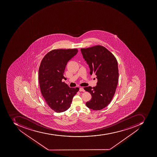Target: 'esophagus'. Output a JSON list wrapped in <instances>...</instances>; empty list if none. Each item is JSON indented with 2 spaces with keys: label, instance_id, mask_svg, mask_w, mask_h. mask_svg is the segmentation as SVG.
<instances>
[{
  "label": "esophagus",
  "instance_id": "obj_1",
  "mask_svg": "<svg viewBox=\"0 0 157 157\" xmlns=\"http://www.w3.org/2000/svg\"><path fill=\"white\" fill-rule=\"evenodd\" d=\"M79 91H83V92H84V91H85V90H84V88H80V89H79Z\"/></svg>",
  "mask_w": 157,
  "mask_h": 157
}]
</instances>
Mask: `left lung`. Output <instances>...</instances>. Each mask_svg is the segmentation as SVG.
Listing matches in <instances>:
<instances>
[{
	"instance_id": "1",
	"label": "left lung",
	"mask_w": 157,
	"mask_h": 157,
	"mask_svg": "<svg viewBox=\"0 0 157 157\" xmlns=\"http://www.w3.org/2000/svg\"><path fill=\"white\" fill-rule=\"evenodd\" d=\"M83 58L89 64L90 75L94 74L97 85L84 90L91 95L86 106L94 110H100L107 107L116 93L118 81V63L114 55L107 48L96 45L81 49Z\"/></svg>"
}]
</instances>
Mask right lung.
<instances>
[{
  "label": "right lung",
  "mask_w": 157,
  "mask_h": 157,
  "mask_svg": "<svg viewBox=\"0 0 157 157\" xmlns=\"http://www.w3.org/2000/svg\"><path fill=\"white\" fill-rule=\"evenodd\" d=\"M78 52L77 49H54L40 63L39 81L41 94L47 104L56 113L67 111L79 88L69 87L63 82L66 65Z\"/></svg>",
  "instance_id": "obj_1"
}]
</instances>
